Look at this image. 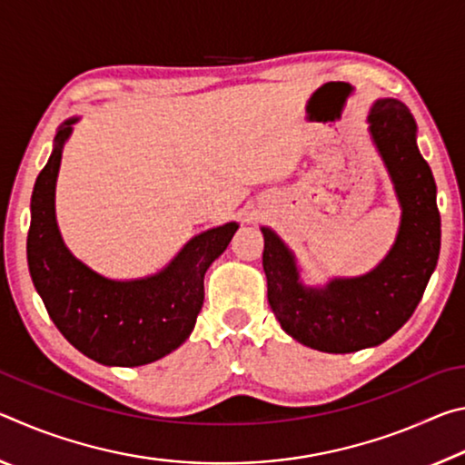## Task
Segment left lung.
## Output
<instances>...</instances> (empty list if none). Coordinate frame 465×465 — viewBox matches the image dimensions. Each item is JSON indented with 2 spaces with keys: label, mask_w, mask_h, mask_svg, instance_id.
<instances>
[{
  "label": "left lung",
  "mask_w": 465,
  "mask_h": 465,
  "mask_svg": "<svg viewBox=\"0 0 465 465\" xmlns=\"http://www.w3.org/2000/svg\"><path fill=\"white\" fill-rule=\"evenodd\" d=\"M369 119L402 204V225L388 258L365 277L305 289L285 243L262 227L271 310L297 342L324 352H355L388 341L414 313L439 261L437 184L416 147L411 110L381 100Z\"/></svg>",
  "instance_id": "8db88e82"
}]
</instances>
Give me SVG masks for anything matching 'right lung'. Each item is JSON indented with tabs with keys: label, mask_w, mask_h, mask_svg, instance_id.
I'll use <instances>...</instances> for the list:
<instances>
[{
	"label": "right lung",
	"mask_w": 465,
	"mask_h": 465,
	"mask_svg": "<svg viewBox=\"0 0 465 465\" xmlns=\"http://www.w3.org/2000/svg\"><path fill=\"white\" fill-rule=\"evenodd\" d=\"M74 123L59 129L35 183L26 240L30 277L54 326L85 357L116 367L152 363L193 332L204 299V272L238 225L225 223L196 235L155 277L129 282L100 277L69 254L54 222L61 149Z\"/></svg>",
	"instance_id": "right-lung-1"
}]
</instances>
